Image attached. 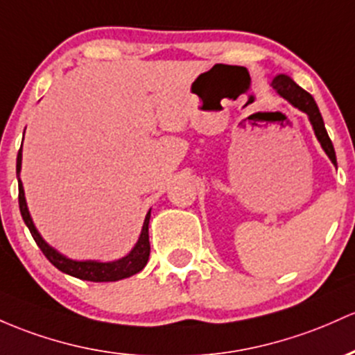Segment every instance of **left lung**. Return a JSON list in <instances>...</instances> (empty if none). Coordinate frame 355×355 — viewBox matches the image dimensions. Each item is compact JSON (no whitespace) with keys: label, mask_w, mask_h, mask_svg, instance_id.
Listing matches in <instances>:
<instances>
[{"label":"left lung","mask_w":355,"mask_h":355,"mask_svg":"<svg viewBox=\"0 0 355 355\" xmlns=\"http://www.w3.org/2000/svg\"><path fill=\"white\" fill-rule=\"evenodd\" d=\"M272 87L278 91L279 96L285 97L286 101H290L295 107H298L300 111L309 114L311 126H313L315 130V136L318 138V141H320V145L323 150H325V153L329 155V158L332 159L334 165H337L336 150H334V145L332 141H330L329 133H327L325 130V124H323L322 114L320 111H318V106L317 103H315L313 97H311L305 89H302L300 85L295 84L290 77L283 76V73H279V76H276L275 79H272Z\"/></svg>","instance_id":"1"}]
</instances>
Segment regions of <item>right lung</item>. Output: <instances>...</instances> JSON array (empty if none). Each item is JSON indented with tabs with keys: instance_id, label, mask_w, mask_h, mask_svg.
Listing matches in <instances>:
<instances>
[{
	"instance_id": "obj_1",
	"label": "right lung",
	"mask_w": 355,
	"mask_h": 355,
	"mask_svg": "<svg viewBox=\"0 0 355 355\" xmlns=\"http://www.w3.org/2000/svg\"><path fill=\"white\" fill-rule=\"evenodd\" d=\"M21 170V148L18 151L17 157V175H19ZM18 204H19V212H21L23 220H25L26 227L32 232L35 243L42 249V252L45 254V258L62 272H67V275L73 276V278L79 279H87V282H118V279L130 278V276L136 275L146 266L148 258H150V239H148V224H150V212L146 214L145 224H143L141 236H139L138 243L133 248V251L128 256H124L123 259L112 261V263H97V261H72L67 259L65 256L58 254L53 248H50L49 244L42 239V236L38 234L37 227L33 225L32 217H30L28 207H26L25 200V192H23L21 180H18Z\"/></svg>"
}]
</instances>
